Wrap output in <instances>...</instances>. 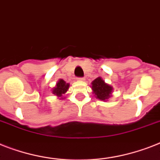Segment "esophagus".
Instances as JSON below:
<instances>
[{
	"label": "esophagus",
	"mask_w": 160,
	"mask_h": 160,
	"mask_svg": "<svg viewBox=\"0 0 160 160\" xmlns=\"http://www.w3.org/2000/svg\"><path fill=\"white\" fill-rule=\"evenodd\" d=\"M77 80H80V81H83V80H84V78H83V77H78V78H77Z\"/></svg>",
	"instance_id": "34e87169"
}]
</instances>
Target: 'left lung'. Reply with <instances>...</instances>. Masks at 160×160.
<instances>
[{
    "label": "left lung",
    "mask_w": 160,
    "mask_h": 160,
    "mask_svg": "<svg viewBox=\"0 0 160 160\" xmlns=\"http://www.w3.org/2000/svg\"><path fill=\"white\" fill-rule=\"evenodd\" d=\"M92 89L93 93H95L96 98L100 100H105L111 95L112 87L106 84L100 77H98L92 82Z\"/></svg>",
    "instance_id": "left-lung-1"
}]
</instances>
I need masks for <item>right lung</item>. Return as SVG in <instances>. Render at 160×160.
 <instances>
[{
	"label": "right lung",
	"mask_w": 160,
	"mask_h": 160,
	"mask_svg": "<svg viewBox=\"0 0 160 160\" xmlns=\"http://www.w3.org/2000/svg\"><path fill=\"white\" fill-rule=\"evenodd\" d=\"M68 88L69 84H67L63 80H60L57 84V86L53 89L52 93L57 96L61 97L63 93H65L68 90Z\"/></svg>",
	"instance_id": "obj_1"
}]
</instances>
